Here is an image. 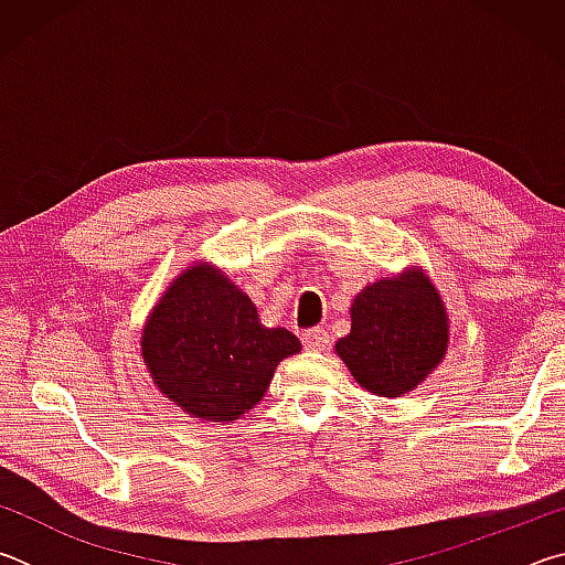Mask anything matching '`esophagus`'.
Segmentation results:
<instances>
[{
  "instance_id": "34e87169",
  "label": "esophagus",
  "mask_w": 565,
  "mask_h": 565,
  "mask_svg": "<svg viewBox=\"0 0 565 565\" xmlns=\"http://www.w3.org/2000/svg\"><path fill=\"white\" fill-rule=\"evenodd\" d=\"M301 341H303L306 349L323 351L329 347V331L327 329H306L301 333Z\"/></svg>"
}]
</instances>
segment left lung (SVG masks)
I'll list each match as a JSON object with an SVG mask.
<instances>
[{"instance_id":"obj_1","label":"left lung","mask_w":565,"mask_h":565,"mask_svg":"<svg viewBox=\"0 0 565 565\" xmlns=\"http://www.w3.org/2000/svg\"><path fill=\"white\" fill-rule=\"evenodd\" d=\"M351 331L337 341V356L371 394H411L434 374L448 351V309L424 266L363 286L351 301Z\"/></svg>"}]
</instances>
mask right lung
I'll return each instance as SVG.
<instances>
[{"instance_id":"add662e5","label":"right lung","mask_w":565,"mask_h":565,"mask_svg":"<svg viewBox=\"0 0 565 565\" xmlns=\"http://www.w3.org/2000/svg\"><path fill=\"white\" fill-rule=\"evenodd\" d=\"M299 351L289 329L264 327L248 294L206 259L174 276L141 329V359L159 394L202 424H236Z\"/></svg>"}]
</instances>
